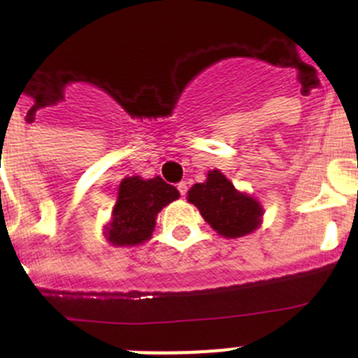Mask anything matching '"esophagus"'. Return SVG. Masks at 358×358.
<instances>
[{"instance_id": "34e87169", "label": "esophagus", "mask_w": 358, "mask_h": 358, "mask_svg": "<svg viewBox=\"0 0 358 358\" xmlns=\"http://www.w3.org/2000/svg\"><path fill=\"white\" fill-rule=\"evenodd\" d=\"M177 189H179V194L181 195H186V192H188V182L181 181L179 185H177Z\"/></svg>"}]
</instances>
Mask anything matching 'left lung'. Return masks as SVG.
<instances>
[{
    "label": "left lung",
    "instance_id": "left-lung-1",
    "mask_svg": "<svg viewBox=\"0 0 358 358\" xmlns=\"http://www.w3.org/2000/svg\"><path fill=\"white\" fill-rule=\"evenodd\" d=\"M188 201L195 204L204 220L226 238L248 235L260 224V204L249 195L240 194L218 170L208 173L206 182L192 186Z\"/></svg>",
    "mask_w": 358,
    "mask_h": 358
}]
</instances>
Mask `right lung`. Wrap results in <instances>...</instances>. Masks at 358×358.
Instances as JSON below:
<instances>
[{"instance_id": "right-lung-1", "label": "right lung", "mask_w": 358, "mask_h": 358, "mask_svg": "<svg viewBox=\"0 0 358 358\" xmlns=\"http://www.w3.org/2000/svg\"><path fill=\"white\" fill-rule=\"evenodd\" d=\"M179 197L177 188L154 177H125L120 185L113 222L107 227V240L113 245H138L150 238L156 215Z\"/></svg>"}]
</instances>
